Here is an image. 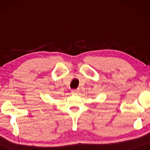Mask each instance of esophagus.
<instances>
[{"label":"esophagus","instance_id":"esophagus-1","mask_svg":"<svg viewBox=\"0 0 150 150\" xmlns=\"http://www.w3.org/2000/svg\"><path fill=\"white\" fill-rule=\"evenodd\" d=\"M71 93L74 94V95H78V93H79V90L78 89L71 90Z\"/></svg>","mask_w":150,"mask_h":150}]
</instances>
